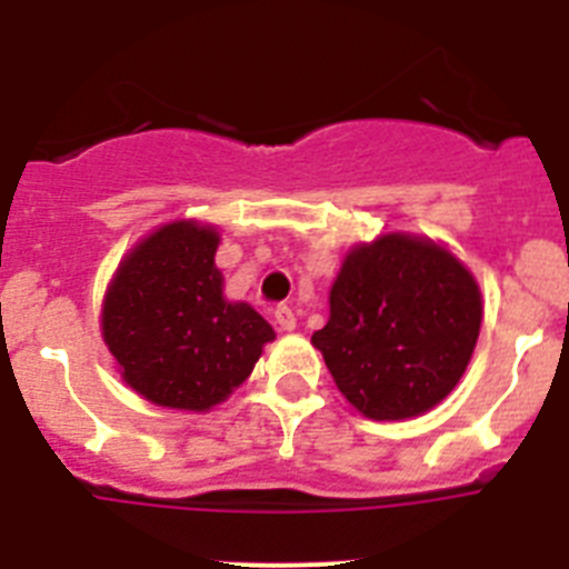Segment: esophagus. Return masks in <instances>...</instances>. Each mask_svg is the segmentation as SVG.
Listing matches in <instances>:
<instances>
[{"instance_id":"1","label":"esophagus","mask_w":569,"mask_h":569,"mask_svg":"<svg viewBox=\"0 0 569 569\" xmlns=\"http://www.w3.org/2000/svg\"><path fill=\"white\" fill-rule=\"evenodd\" d=\"M273 319H276V325H279V330H293L296 328V313L293 310L288 308V305H279V308L273 310Z\"/></svg>"}]
</instances>
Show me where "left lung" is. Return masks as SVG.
I'll return each instance as SVG.
<instances>
[{
	"mask_svg": "<svg viewBox=\"0 0 569 569\" xmlns=\"http://www.w3.org/2000/svg\"><path fill=\"white\" fill-rule=\"evenodd\" d=\"M481 328V293L450 250L407 233L347 253L330 319L313 333L350 405L376 421L439 405L467 370Z\"/></svg>",
	"mask_w": 569,
	"mask_h": 569,
	"instance_id": "left-lung-1",
	"label": "left lung"
}]
</instances>
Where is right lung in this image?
<instances>
[{
	"label": "right lung",
	"instance_id": "add662e5",
	"mask_svg": "<svg viewBox=\"0 0 569 569\" xmlns=\"http://www.w3.org/2000/svg\"><path fill=\"white\" fill-rule=\"evenodd\" d=\"M210 224L170 222L122 259L102 305V339L122 379L159 407L210 410L253 373L273 328L228 301Z\"/></svg>",
	"mask_w": 569,
	"mask_h": 569
}]
</instances>
